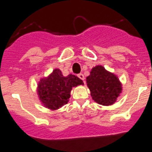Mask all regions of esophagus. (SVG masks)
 I'll return each instance as SVG.
<instances>
[{
	"label": "esophagus",
	"mask_w": 152,
	"mask_h": 152,
	"mask_svg": "<svg viewBox=\"0 0 152 152\" xmlns=\"http://www.w3.org/2000/svg\"><path fill=\"white\" fill-rule=\"evenodd\" d=\"M78 76H79V78L80 79H82V80H83L84 81V79H85V77H84V75L83 74V73H79V75H78Z\"/></svg>",
	"instance_id": "34e87169"
}]
</instances>
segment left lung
I'll list each match as a JSON object with an SVG mask.
<instances>
[{
  "label": "left lung",
  "mask_w": 152,
  "mask_h": 152,
  "mask_svg": "<svg viewBox=\"0 0 152 152\" xmlns=\"http://www.w3.org/2000/svg\"><path fill=\"white\" fill-rule=\"evenodd\" d=\"M86 83L92 99L104 106L115 103L122 93V83L118 77L102 65L91 69L90 75L86 77Z\"/></svg>",
  "instance_id": "1"
}]
</instances>
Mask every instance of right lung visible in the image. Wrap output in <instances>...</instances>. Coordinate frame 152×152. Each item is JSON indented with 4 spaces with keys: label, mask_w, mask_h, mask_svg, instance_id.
<instances>
[{
    "label": "right lung",
    "mask_w": 152,
    "mask_h": 152,
    "mask_svg": "<svg viewBox=\"0 0 152 152\" xmlns=\"http://www.w3.org/2000/svg\"><path fill=\"white\" fill-rule=\"evenodd\" d=\"M83 84V80L77 76L72 74L64 76L61 70L54 69L47 77L40 79L37 93L45 107L56 110L68 103L73 87Z\"/></svg>",
    "instance_id": "right-lung-1"
}]
</instances>
